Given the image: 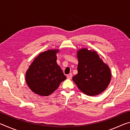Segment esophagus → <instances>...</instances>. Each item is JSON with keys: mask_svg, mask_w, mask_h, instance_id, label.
Listing matches in <instances>:
<instances>
[{"mask_svg": "<svg viewBox=\"0 0 130 130\" xmlns=\"http://www.w3.org/2000/svg\"><path fill=\"white\" fill-rule=\"evenodd\" d=\"M72 77V73H69V74L67 75V78L68 79H71Z\"/></svg>", "mask_w": 130, "mask_h": 130, "instance_id": "1", "label": "esophagus"}]
</instances>
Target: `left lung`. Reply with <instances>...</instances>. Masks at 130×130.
I'll use <instances>...</instances> for the list:
<instances>
[{"mask_svg": "<svg viewBox=\"0 0 130 130\" xmlns=\"http://www.w3.org/2000/svg\"><path fill=\"white\" fill-rule=\"evenodd\" d=\"M78 73L72 80L78 89L88 96H96L105 91L111 79V70L93 50H78Z\"/></svg>", "mask_w": 130, "mask_h": 130, "instance_id": "left-lung-1", "label": "left lung"}]
</instances>
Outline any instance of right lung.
Segmentation results:
<instances>
[{
  "mask_svg": "<svg viewBox=\"0 0 130 130\" xmlns=\"http://www.w3.org/2000/svg\"><path fill=\"white\" fill-rule=\"evenodd\" d=\"M58 52V49H53L41 53L29 66L26 81L34 93L49 96L67 78L57 63L56 54Z\"/></svg>",
  "mask_w": 130,
  "mask_h": 130,
  "instance_id": "1",
  "label": "right lung"
}]
</instances>
